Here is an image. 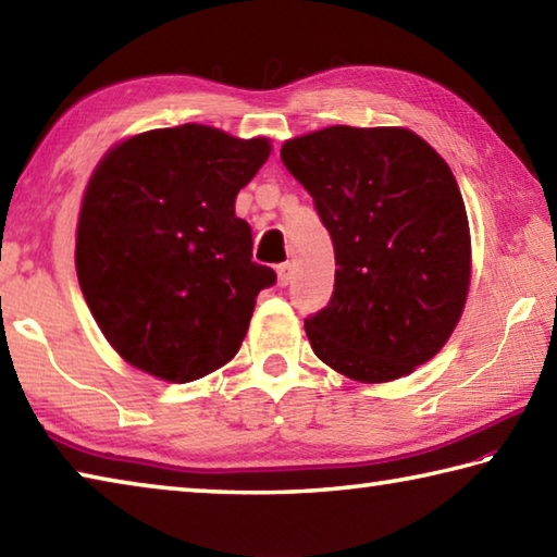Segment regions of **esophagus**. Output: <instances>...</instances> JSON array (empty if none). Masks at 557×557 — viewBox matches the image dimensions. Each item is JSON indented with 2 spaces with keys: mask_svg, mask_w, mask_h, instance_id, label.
<instances>
[{
  "mask_svg": "<svg viewBox=\"0 0 557 557\" xmlns=\"http://www.w3.org/2000/svg\"><path fill=\"white\" fill-rule=\"evenodd\" d=\"M289 280H292V265L289 262H282V265H277V285L287 287Z\"/></svg>",
  "mask_w": 557,
  "mask_h": 557,
  "instance_id": "34e87169",
  "label": "esophagus"
}]
</instances>
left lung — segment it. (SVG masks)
<instances>
[{"instance_id": "left-lung-1", "label": "left lung", "mask_w": 557, "mask_h": 557, "mask_svg": "<svg viewBox=\"0 0 557 557\" xmlns=\"http://www.w3.org/2000/svg\"><path fill=\"white\" fill-rule=\"evenodd\" d=\"M332 235V299L305 319L314 354L361 383L428 363L465 309L471 240L445 159L403 127L334 125L282 145Z\"/></svg>"}]
</instances>
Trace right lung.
Segmentation results:
<instances>
[{"label":"right lung","instance_id":"obj_1","mask_svg":"<svg viewBox=\"0 0 557 557\" xmlns=\"http://www.w3.org/2000/svg\"><path fill=\"white\" fill-rule=\"evenodd\" d=\"M268 139L206 125L143 132L102 159L83 196L75 270L112 348L135 369L188 383L238 354L275 270L252 262L235 196Z\"/></svg>","mask_w":557,"mask_h":557}]
</instances>
